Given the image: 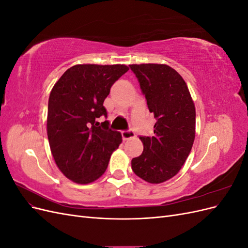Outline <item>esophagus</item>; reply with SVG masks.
<instances>
[{
	"label": "esophagus",
	"instance_id": "esophagus-1",
	"mask_svg": "<svg viewBox=\"0 0 248 248\" xmlns=\"http://www.w3.org/2000/svg\"><path fill=\"white\" fill-rule=\"evenodd\" d=\"M121 133H122V138H123V140H130V139L134 138V136H136V134H134V131H133L132 129L123 130Z\"/></svg>",
	"mask_w": 248,
	"mask_h": 248
}]
</instances>
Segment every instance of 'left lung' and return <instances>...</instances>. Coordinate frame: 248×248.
<instances>
[{"mask_svg": "<svg viewBox=\"0 0 248 248\" xmlns=\"http://www.w3.org/2000/svg\"><path fill=\"white\" fill-rule=\"evenodd\" d=\"M154 115V136L140 137L144 151L131 160L134 174L153 184L181 170L196 137V108L182 77L164 64L129 65Z\"/></svg>", "mask_w": 248, "mask_h": 248, "instance_id": "8db88e82", "label": "left lung"}]
</instances>
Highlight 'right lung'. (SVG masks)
I'll return each instance as SVG.
<instances>
[{"label": "right lung", "mask_w": 248, "mask_h": 248, "mask_svg": "<svg viewBox=\"0 0 248 248\" xmlns=\"http://www.w3.org/2000/svg\"><path fill=\"white\" fill-rule=\"evenodd\" d=\"M129 70L126 65L72 66L52 88L47 137L58 168L71 181L88 184L106 171L111 153L122 142L111 130L103 107L111 86Z\"/></svg>", "instance_id": "obj_1"}]
</instances>
